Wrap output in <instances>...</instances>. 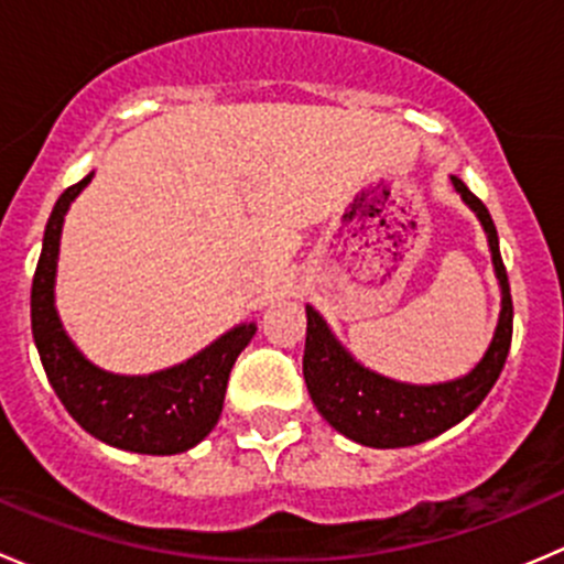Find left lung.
<instances>
[{"mask_svg": "<svg viewBox=\"0 0 564 564\" xmlns=\"http://www.w3.org/2000/svg\"><path fill=\"white\" fill-rule=\"evenodd\" d=\"M451 182L486 229L494 272L502 289V311L491 346L466 377L440 384H406L382 377L360 366L329 333L327 322L311 305H305L308 333H305L303 377L311 398L318 414L338 434L366 447H409L445 434L480 406L508 360L510 338H513V300H510L508 270L499 253L497 226L486 204L458 176H451Z\"/></svg>", "mask_w": 564, "mask_h": 564, "instance_id": "8db88e82", "label": "left lung"}]
</instances>
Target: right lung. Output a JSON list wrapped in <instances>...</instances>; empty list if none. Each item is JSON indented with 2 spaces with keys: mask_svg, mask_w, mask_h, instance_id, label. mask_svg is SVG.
<instances>
[{
  "mask_svg": "<svg viewBox=\"0 0 564 564\" xmlns=\"http://www.w3.org/2000/svg\"><path fill=\"white\" fill-rule=\"evenodd\" d=\"M89 180L93 174L67 187L45 224L43 250L32 278V335L40 362L73 420L95 440L147 456L185 453L218 423L231 366L256 335V324H240L187 362L150 377H119L93 366L67 338L54 308L62 224L70 202Z\"/></svg>",
  "mask_w": 564,
  "mask_h": 564,
  "instance_id": "add662e5",
  "label": "right lung"
}]
</instances>
